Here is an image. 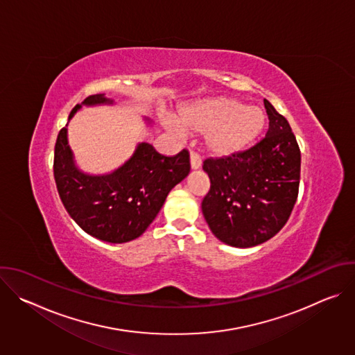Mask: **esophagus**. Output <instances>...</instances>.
<instances>
[{
	"instance_id": "esophagus-1",
	"label": "esophagus",
	"mask_w": 355,
	"mask_h": 355,
	"mask_svg": "<svg viewBox=\"0 0 355 355\" xmlns=\"http://www.w3.org/2000/svg\"><path fill=\"white\" fill-rule=\"evenodd\" d=\"M200 156L198 153H195V151H191V168L192 170H196L200 167Z\"/></svg>"
}]
</instances>
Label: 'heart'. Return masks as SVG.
Instances as JSON below:
<instances>
[{
	"instance_id": "heart-1",
	"label": "heart",
	"mask_w": 355,
	"mask_h": 355,
	"mask_svg": "<svg viewBox=\"0 0 355 355\" xmlns=\"http://www.w3.org/2000/svg\"><path fill=\"white\" fill-rule=\"evenodd\" d=\"M182 130L207 133L205 144L214 155L227 156L247 148L263 132L266 115L234 98L218 96L184 108L178 115Z\"/></svg>"
}]
</instances>
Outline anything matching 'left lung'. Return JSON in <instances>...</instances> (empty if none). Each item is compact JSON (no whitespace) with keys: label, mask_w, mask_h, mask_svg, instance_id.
Instances as JSON below:
<instances>
[{"label":"left lung","mask_w":355,"mask_h":355,"mask_svg":"<svg viewBox=\"0 0 355 355\" xmlns=\"http://www.w3.org/2000/svg\"><path fill=\"white\" fill-rule=\"evenodd\" d=\"M266 137L239 153L204 162L211 188L202 214L212 233L233 247L274 237L288 222L299 192L300 150L288 121L264 99Z\"/></svg>","instance_id":"1"}]
</instances>
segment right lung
<instances>
[{"instance_id":"1","label":"right lung","mask_w":355,"mask_h":355,"mask_svg":"<svg viewBox=\"0 0 355 355\" xmlns=\"http://www.w3.org/2000/svg\"><path fill=\"white\" fill-rule=\"evenodd\" d=\"M112 103L94 94L84 104ZM80 105H76L69 119ZM189 153L182 148L164 156L148 143L137 146L133 157L108 175H87L73 164L67 129L56 140L53 174L69 215L88 234L110 243L130 241L148 227L162 209L168 192L189 173Z\"/></svg>"}]
</instances>
